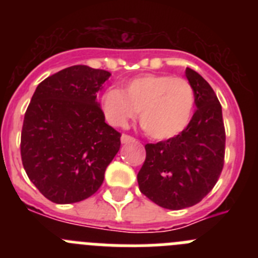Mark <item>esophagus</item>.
Masks as SVG:
<instances>
[{"mask_svg": "<svg viewBox=\"0 0 258 258\" xmlns=\"http://www.w3.org/2000/svg\"><path fill=\"white\" fill-rule=\"evenodd\" d=\"M133 142H136V138H133L132 136H127V134H122L121 136V143H124V145Z\"/></svg>", "mask_w": 258, "mask_h": 258, "instance_id": "esophagus-1", "label": "esophagus"}]
</instances>
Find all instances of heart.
Returning <instances> with one entry per match:
<instances>
[{
  "mask_svg": "<svg viewBox=\"0 0 258 258\" xmlns=\"http://www.w3.org/2000/svg\"><path fill=\"white\" fill-rule=\"evenodd\" d=\"M106 118L124 126L140 111L143 131L155 140H168L186 129L195 108V92L182 77L143 75L125 84V90L111 86L102 95Z\"/></svg>",
  "mask_w": 258,
  "mask_h": 258,
  "instance_id": "obj_1",
  "label": "heart"
}]
</instances>
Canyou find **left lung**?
Here are the masks:
<instances>
[{
	"label": "left lung",
	"mask_w": 258,
	"mask_h": 258,
	"mask_svg": "<svg viewBox=\"0 0 258 258\" xmlns=\"http://www.w3.org/2000/svg\"><path fill=\"white\" fill-rule=\"evenodd\" d=\"M195 92L197 111L182 133L147 143L138 172L140 190L157 206L172 211L192 207L217 183L223 168L226 134L222 108L212 86L186 68Z\"/></svg>",
	"instance_id": "obj_1"
}]
</instances>
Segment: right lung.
I'll return each mask as SVG.
<instances>
[{
  "mask_svg": "<svg viewBox=\"0 0 258 258\" xmlns=\"http://www.w3.org/2000/svg\"><path fill=\"white\" fill-rule=\"evenodd\" d=\"M108 71L72 66L38 84L23 121L20 155L28 178L56 204L88 199L103 183L121 134L104 121L98 92Z\"/></svg>",
  "mask_w": 258,
  "mask_h": 258,
  "instance_id": "right-lung-1",
  "label": "right lung"
}]
</instances>
